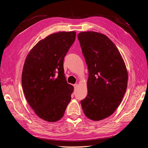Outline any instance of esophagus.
I'll return each instance as SVG.
<instances>
[{
	"label": "esophagus",
	"mask_w": 148,
	"mask_h": 148,
	"mask_svg": "<svg viewBox=\"0 0 148 148\" xmlns=\"http://www.w3.org/2000/svg\"><path fill=\"white\" fill-rule=\"evenodd\" d=\"M73 86H74V88H75V89H77V88H78V84H75L73 85Z\"/></svg>",
	"instance_id": "1"
}]
</instances>
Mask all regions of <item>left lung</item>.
<instances>
[{"label":"left lung","mask_w":148,"mask_h":148,"mask_svg":"<svg viewBox=\"0 0 148 148\" xmlns=\"http://www.w3.org/2000/svg\"><path fill=\"white\" fill-rule=\"evenodd\" d=\"M88 66V95L81 101L85 115L94 121L109 117L117 108L127 88L128 73L117 47L104 34L78 35Z\"/></svg>","instance_id":"8db88e82"}]
</instances>
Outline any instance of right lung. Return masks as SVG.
Listing matches in <instances>:
<instances>
[{
	"mask_svg": "<svg viewBox=\"0 0 148 148\" xmlns=\"http://www.w3.org/2000/svg\"><path fill=\"white\" fill-rule=\"evenodd\" d=\"M75 31L53 33L39 41L26 57L21 83L26 101L38 117L49 122L61 119L74 88L64 74V60Z\"/></svg>",
	"mask_w": 148,
	"mask_h": 148,
	"instance_id": "right-lung-1",
	"label": "right lung"
}]
</instances>
